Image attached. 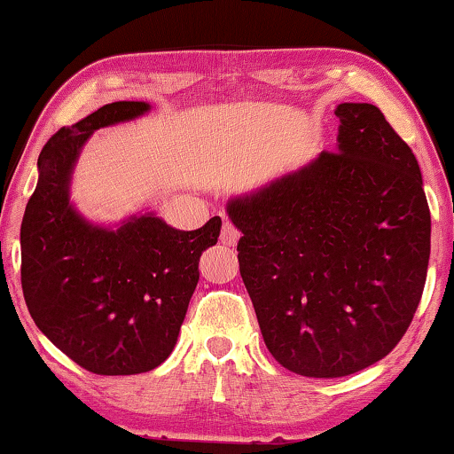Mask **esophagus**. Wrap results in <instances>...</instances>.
<instances>
[{
	"instance_id": "obj_1",
	"label": "esophagus",
	"mask_w": 454,
	"mask_h": 454,
	"mask_svg": "<svg viewBox=\"0 0 454 454\" xmlns=\"http://www.w3.org/2000/svg\"><path fill=\"white\" fill-rule=\"evenodd\" d=\"M239 239H240L239 228H236L234 224H230V222H224V228H222L220 240L224 242V245H228V247H234L236 242H239Z\"/></svg>"
}]
</instances>
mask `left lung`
Returning <instances> with one entry per match:
<instances>
[{"label":"left lung","instance_id":"1","mask_svg":"<svg viewBox=\"0 0 454 454\" xmlns=\"http://www.w3.org/2000/svg\"><path fill=\"white\" fill-rule=\"evenodd\" d=\"M337 150L228 201L265 346L337 379L401 341L424 292L430 207L410 145L368 102H343Z\"/></svg>","mask_w":454,"mask_h":454}]
</instances>
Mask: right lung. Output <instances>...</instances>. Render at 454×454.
I'll use <instances>...</instances> for the list:
<instances>
[{"instance_id": "obj_1", "label": "right lung", "mask_w": 454, "mask_h": 454, "mask_svg": "<svg viewBox=\"0 0 454 454\" xmlns=\"http://www.w3.org/2000/svg\"><path fill=\"white\" fill-rule=\"evenodd\" d=\"M148 111V102L119 100L61 127L38 156V183L20 228L30 317L94 374H142L170 356L200 282L201 253L218 242L222 228L220 215L184 232L144 214L113 230L82 218L69 203L86 139Z\"/></svg>"}]
</instances>
